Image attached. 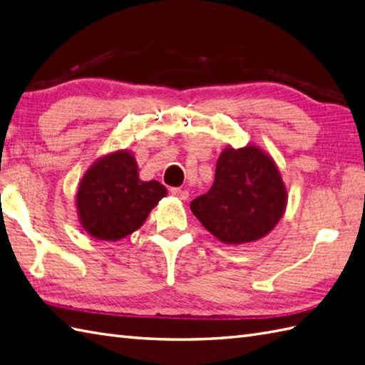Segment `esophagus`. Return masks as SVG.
<instances>
[{
    "label": "esophagus",
    "mask_w": 365,
    "mask_h": 365,
    "mask_svg": "<svg viewBox=\"0 0 365 365\" xmlns=\"http://www.w3.org/2000/svg\"><path fill=\"white\" fill-rule=\"evenodd\" d=\"M170 192H172L173 195H175L176 198H180V200H187V198H189V190H187V189L173 187V189H170Z\"/></svg>",
    "instance_id": "obj_1"
}]
</instances>
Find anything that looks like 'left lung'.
<instances>
[{
    "label": "left lung",
    "mask_w": 365,
    "mask_h": 365,
    "mask_svg": "<svg viewBox=\"0 0 365 365\" xmlns=\"http://www.w3.org/2000/svg\"><path fill=\"white\" fill-rule=\"evenodd\" d=\"M286 203L277 164L261 148L247 145L223 150L212 187L193 200L190 209L218 240L240 245L267 236L281 220Z\"/></svg>",
    "instance_id": "8db88e82"
}]
</instances>
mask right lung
Returning a JSON list of instances; mask_svg holds the SVG:
<instances>
[{
    "mask_svg": "<svg viewBox=\"0 0 365 365\" xmlns=\"http://www.w3.org/2000/svg\"><path fill=\"white\" fill-rule=\"evenodd\" d=\"M167 195L158 181H140L135 159L115 151L87 170L76 193L83 228L100 240H120L139 230L150 210Z\"/></svg>",
    "mask_w": 365,
    "mask_h": 365,
    "instance_id": "right-lung-1",
    "label": "right lung"
}]
</instances>
